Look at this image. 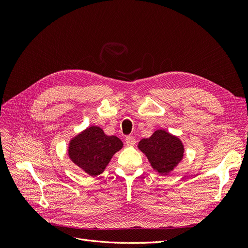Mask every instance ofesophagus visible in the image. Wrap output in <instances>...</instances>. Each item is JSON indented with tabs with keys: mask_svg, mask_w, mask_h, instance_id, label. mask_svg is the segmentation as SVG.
<instances>
[{
	"mask_svg": "<svg viewBox=\"0 0 248 248\" xmlns=\"http://www.w3.org/2000/svg\"><path fill=\"white\" fill-rule=\"evenodd\" d=\"M125 144L129 147H133L134 145H136V139H134L133 137H126Z\"/></svg>",
	"mask_w": 248,
	"mask_h": 248,
	"instance_id": "1",
	"label": "esophagus"
}]
</instances>
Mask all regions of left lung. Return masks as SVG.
Wrapping results in <instances>:
<instances>
[{
    "label": "left lung",
    "instance_id": "obj_1",
    "mask_svg": "<svg viewBox=\"0 0 248 248\" xmlns=\"http://www.w3.org/2000/svg\"><path fill=\"white\" fill-rule=\"evenodd\" d=\"M139 149L144 152L152 168L161 175H167L182 160L184 148L177 137L164 130L155 131L152 137L142 139Z\"/></svg>",
    "mask_w": 248,
    "mask_h": 248
}]
</instances>
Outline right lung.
<instances>
[{"label": "right lung", "instance_id": "right-lung-1", "mask_svg": "<svg viewBox=\"0 0 248 248\" xmlns=\"http://www.w3.org/2000/svg\"><path fill=\"white\" fill-rule=\"evenodd\" d=\"M123 147V142L115 136H107L97 126L89 127L69 144L70 159L91 176L101 174L112 155Z\"/></svg>", "mask_w": 248, "mask_h": 248}]
</instances>
